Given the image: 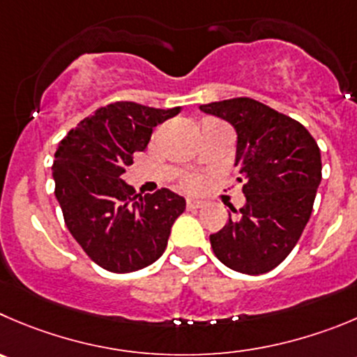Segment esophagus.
Listing matches in <instances>:
<instances>
[{
    "label": "esophagus",
    "mask_w": 357,
    "mask_h": 357,
    "mask_svg": "<svg viewBox=\"0 0 357 357\" xmlns=\"http://www.w3.org/2000/svg\"><path fill=\"white\" fill-rule=\"evenodd\" d=\"M203 206V202H199V199H188V210H198Z\"/></svg>",
    "instance_id": "obj_1"
}]
</instances>
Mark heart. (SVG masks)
Masks as SVG:
<instances>
[{
    "label": "heart",
    "instance_id": "obj_1",
    "mask_svg": "<svg viewBox=\"0 0 357 357\" xmlns=\"http://www.w3.org/2000/svg\"><path fill=\"white\" fill-rule=\"evenodd\" d=\"M184 185L189 189V191H196V189H199V185H202V181H199L198 176L191 175V176H188V178H185Z\"/></svg>",
    "mask_w": 357,
    "mask_h": 357
}]
</instances>
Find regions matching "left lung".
<instances>
[{
	"instance_id": "8db88e82",
	"label": "left lung",
	"mask_w": 357,
	"mask_h": 357,
	"mask_svg": "<svg viewBox=\"0 0 357 357\" xmlns=\"http://www.w3.org/2000/svg\"><path fill=\"white\" fill-rule=\"evenodd\" d=\"M199 110L236 131L235 166L245 205L210 235L222 264L259 275L282 263L300 240L321 184V151L307 128L250 98L215 101Z\"/></svg>"
}]
</instances>
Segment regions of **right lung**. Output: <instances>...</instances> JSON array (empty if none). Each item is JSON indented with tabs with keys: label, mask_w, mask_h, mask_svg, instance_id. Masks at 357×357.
<instances>
[{
	"label": "right lung",
	"mask_w": 357,
	"mask_h": 357,
	"mask_svg": "<svg viewBox=\"0 0 357 357\" xmlns=\"http://www.w3.org/2000/svg\"><path fill=\"white\" fill-rule=\"evenodd\" d=\"M178 112L117 101L80 121L57 145L52 176L64 222L105 270L130 273L158 261L185 210V199L169 189L142 196L122 181L152 130Z\"/></svg>",
	"instance_id": "1"
}]
</instances>
